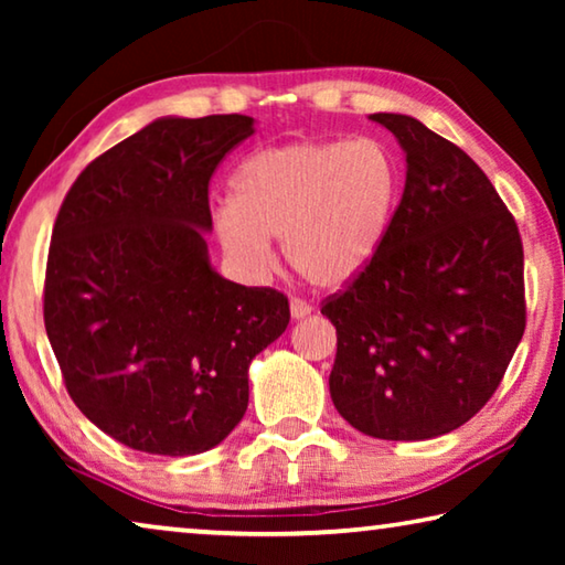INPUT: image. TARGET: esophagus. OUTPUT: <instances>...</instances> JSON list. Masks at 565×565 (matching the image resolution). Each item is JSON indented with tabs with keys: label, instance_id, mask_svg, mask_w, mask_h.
I'll return each instance as SVG.
<instances>
[{
	"label": "esophagus",
	"instance_id": "34e87169",
	"mask_svg": "<svg viewBox=\"0 0 565 565\" xmlns=\"http://www.w3.org/2000/svg\"><path fill=\"white\" fill-rule=\"evenodd\" d=\"M311 311H313V309H311V306L306 303V301H301V299H291V319H296V321H299V319H306V317H309Z\"/></svg>",
	"mask_w": 565,
	"mask_h": 565
}]
</instances>
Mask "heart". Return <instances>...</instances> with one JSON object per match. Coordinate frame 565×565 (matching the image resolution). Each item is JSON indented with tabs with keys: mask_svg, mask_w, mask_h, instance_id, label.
Masks as SVG:
<instances>
[{
	"mask_svg": "<svg viewBox=\"0 0 565 565\" xmlns=\"http://www.w3.org/2000/svg\"><path fill=\"white\" fill-rule=\"evenodd\" d=\"M401 189L398 164L376 139L289 141L254 151L216 212L224 252L246 271L271 264L269 238L299 279L339 289L384 246Z\"/></svg>",
	"mask_w": 565,
	"mask_h": 565,
	"instance_id": "1",
	"label": "heart"
}]
</instances>
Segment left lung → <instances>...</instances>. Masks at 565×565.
Masks as SVG:
<instances>
[{
	"instance_id": "obj_1",
	"label": "left lung",
	"mask_w": 565,
	"mask_h": 565,
	"mask_svg": "<svg viewBox=\"0 0 565 565\" xmlns=\"http://www.w3.org/2000/svg\"><path fill=\"white\" fill-rule=\"evenodd\" d=\"M406 154L384 246L321 313L337 327L329 391L384 441H426L486 406L525 329L523 246L481 167L406 114H371Z\"/></svg>"
}]
</instances>
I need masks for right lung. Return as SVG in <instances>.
I'll use <instances>...</instances> for the list:
<instances>
[{
	"label": "right lung",
	"mask_w": 565,
	"mask_h": 565,
	"mask_svg": "<svg viewBox=\"0 0 565 565\" xmlns=\"http://www.w3.org/2000/svg\"><path fill=\"white\" fill-rule=\"evenodd\" d=\"M244 114L161 117L82 171L56 216L44 327L66 391L114 441L194 456L248 406V363L289 327L274 289L209 262V179Z\"/></svg>",
	"instance_id": "1"
}]
</instances>
